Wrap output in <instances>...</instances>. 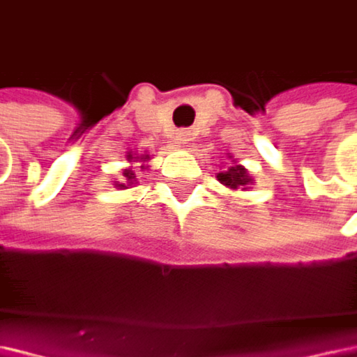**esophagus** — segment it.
I'll return each mask as SVG.
<instances>
[{"label":"esophagus","instance_id":"esophagus-1","mask_svg":"<svg viewBox=\"0 0 357 357\" xmlns=\"http://www.w3.org/2000/svg\"><path fill=\"white\" fill-rule=\"evenodd\" d=\"M192 134H190V130H179L178 134H176V140H178L179 144H190V138Z\"/></svg>","mask_w":357,"mask_h":357}]
</instances>
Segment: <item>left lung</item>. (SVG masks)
<instances>
[{"label": "left lung", "instance_id": "1", "mask_svg": "<svg viewBox=\"0 0 357 357\" xmlns=\"http://www.w3.org/2000/svg\"><path fill=\"white\" fill-rule=\"evenodd\" d=\"M217 179L223 183V185H227V188H231V190H246V185L252 183V178L248 176V172L242 167V165H234V167H229L227 172H221V174H217Z\"/></svg>", "mask_w": 357, "mask_h": 357}]
</instances>
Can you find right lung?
Instances as JSON below:
<instances>
[{
	"instance_id": "obj_1",
	"label": "right lung",
	"mask_w": 357,
	"mask_h": 357,
	"mask_svg": "<svg viewBox=\"0 0 357 357\" xmlns=\"http://www.w3.org/2000/svg\"><path fill=\"white\" fill-rule=\"evenodd\" d=\"M128 159L132 161V159H138V157H132V155H128ZM149 159V155H140V161H146ZM123 178L121 179H126V181H117L115 185H119V188H128V185H132L134 181H136V174L132 172V169H123V174H121Z\"/></svg>"
}]
</instances>
